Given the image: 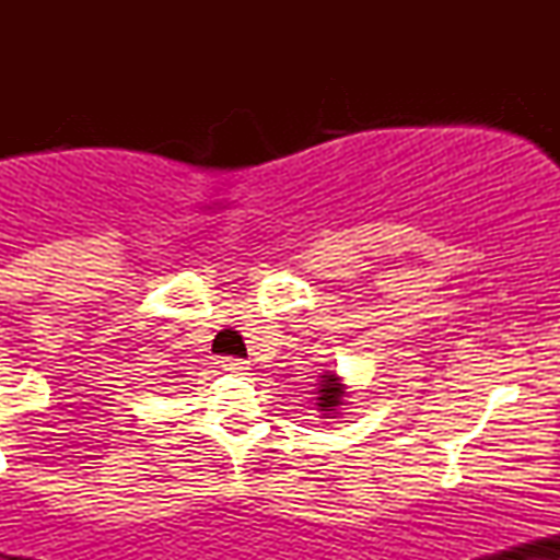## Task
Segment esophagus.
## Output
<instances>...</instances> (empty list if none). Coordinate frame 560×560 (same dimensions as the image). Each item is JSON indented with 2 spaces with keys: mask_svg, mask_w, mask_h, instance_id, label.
<instances>
[{
  "mask_svg": "<svg viewBox=\"0 0 560 560\" xmlns=\"http://www.w3.org/2000/svg\"><path fill=\"white\" fill-rule=\"evenodd\" d=\"M221 369L226 371V374H244V371H247V361H242V358H223Z\"/></svg>",
  "mask_w": 560,
  "mask_h": 560,
  "instance_id": "obj_1",
  "label": "esophagus"
}]
</instances>
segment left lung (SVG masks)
Returning <instances> with one entry per match:
<instances>
[{"instance_id":"1","label":"left lung","mask_w":560,"mask_h":560,"mask_svg":"<svg viewBox=\"0 0 560 560\" xmlns=\"http://www.w3.org/2000/svg\"><path fill=\"white\" fill-rule=\"evenodd\" d=\"M324 384L318 389V408L320 410H337V405H342V387H339L337 376L324 374Z\"/></svg>"}]
</instances>
